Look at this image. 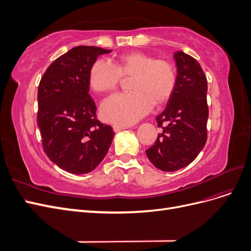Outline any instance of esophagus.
Wrapping results in <instances>:
<instances>
[{"label": "esophagus", "mask_w": 251, "mask_h": 251, "mask_svg": "<svg viewBox=\"0 0 251 251\" xmlns=\"http://www.w3.org/2000/svg\"><path fill=\"white\" fill-rule=\"evenodd\" d=\"M125 128H127V126H120V125L113 126L114 132H119V131H121V130H125Z\"/></svg>", "instance_id": "34e87169"}]
</instances>
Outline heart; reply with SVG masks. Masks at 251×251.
<instances>
[{"mask_svg":"<svg viewBox=\"0 0 251 251\" xmlns=\"http://www.w3.org/2000/svg\"><path fill=\"white\" fill-rule=\"evenodd\" d=\"M121 76L132 77V92L114 94L100 107L101 117L111 124L132 125L151 110L165 102L176 88L177 75L172 63L155 59L148 53L134 51L120 55L112 65L97 59L90 69L89 83L96 93H108L116 89Z\"/></svg>","mask_w":251,"mask_h":251,"instance_id":"heart-1","label":"heart"}]
</instances>
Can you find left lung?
Segmentation results:
<instances>
[{
    "mask_svg": "<svg viewBox=\"0 0 251 251\" xmlns=\"http://www.w3.org/2000/svg\"><path fill=\"white\" fill-rule=\"evenodd\" d=\"M177 82L165 110L156 117L162 133L146 151L157 169L174 172L192 163L207 140V79L200 64L175 52Z\"/></svg>",
    "mask_w": 251,
    "mask_h": 251,
    "instance_id": "8db88e82",
    "label": "left lung"
}]
</instances>
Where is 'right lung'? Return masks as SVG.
Segmentation results:
<instances>
[{
    "label": "right lung",
    "instance_id": "1",
    "mask_svg": "<svg viewBox=\"0 0 251 251\" xmlns=\"http://www.w3.org/2000/svg\"><path fill=\"white\" fill-rule=\"evenodd\" d=\"M111 50L77 46L56 58L37 90V126L45 153L71 174L92 172L107 155L114 133L96 118L89 75L97 57Z\"/></svg>",
    "mask_w": 251,
    "mask_h": 251
}]
</instances>
